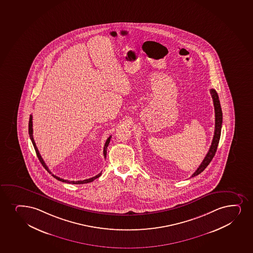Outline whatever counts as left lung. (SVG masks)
<instances>
[{"label": "left lung", "mask_w": 253, "mask_h": 253, "mask_svg": "<svg viewBox=\"0 0 253 253\" xmlns=\"http://www.w3.org/2000/svg\"><path fill=\"white\" fill-rule=\"evenodd\" d=\"M210 93H211V97L213 100L214 110H215V130H214L213 139L211 141V145L208 151V154L202 161L199 168L196 170V172H194L191 177L198 175L203 170L205 169L208 166V164L211 163V161L215 156V153L217 152V145L219 142L221 128H222V123H223V113H222L219 99H218V95H217L216 90L211 89Z\"/></svg>", "instance_id": "1"}]
</instances>
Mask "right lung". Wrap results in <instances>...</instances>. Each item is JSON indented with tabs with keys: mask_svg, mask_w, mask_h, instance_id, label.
Masks as SVG:
<instances>
[{
	"mask_svg": "<svg viewBox=\"0 0 253 253\" xmlns=\"http://www.w3.org/2000/svg\"><path fill=\"white\" fill-rule=\"evenodd\" d=\"M32 115H30V121H29V134H30V140L33 143L34 147H35V150H36V155H37V157L39 158L40 162H41V164L43 165V167L45 168V169L47 170L48 172L49 173H51V171L49 170L48 169V167L45 165V162L44 160L42 159V156L40 154L39 151H38V149L36 147V142H35V140H34L33 137V122H32ZM111 137H109L108 139H107V141L105 143L104 149H103V155H104V158H106V156H107V148L108 145H109V142H110ZM51 175L53 176L54 178H57V180H59V181L65 182V183H69V184H87V183H89V182H92L93 180H95V178H99L100 176L101 175V172L97 174V175H95V177H92V178H87V179H84V180H78V181H69V180H66V179H63V178H59V177H57V176L54 175V174H51Z\"/></svg>",
	"mask_w": 253,
	"mask_h": 253,
	"instance_id": "right-lung-1",
	"label": "right lung"
}]
</instances>
